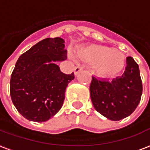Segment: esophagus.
Returning a JSON list of instances; mask_svg holds the SVG:
<instances>
[{
	"instance_id": "34e87169",
	"label": "esophagus",
	"mask_w": 150,
	"mask_h": 150,
	"mask_svg": "<svg viewBox=\"0 0 150 150\" xmlns=\"http://www.w3.org/2000/svg\"><path fill=\"white\" fill-rule=\"evenodd\" d=\"M83 69V67H81V66H76L75 67V70H74V73H75V75H77L78 73L80 71H82Z\"/></svg>"
}]
</instances>
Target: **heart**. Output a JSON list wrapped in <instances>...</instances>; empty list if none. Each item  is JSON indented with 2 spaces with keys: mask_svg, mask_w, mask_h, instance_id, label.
<instances>
[{
  "mask_svg": "<svg viewBox=\"0 0 150 150\" xmlns=\"http://www.w3.org/2000/svg\"><path fill=\"white\" fill-rule=\"evenodd\" d=\"M75 55L81 61L93 64L96 74L102 78L115 77L123 70L126 65V58L123 52L108 46L84 45L76 50Z\"/></svg>",
  "mask_w": 150,
  "mask_h": 150,
  "instance_id": "heart-1",
  "label": "heart"
}]
</instances>
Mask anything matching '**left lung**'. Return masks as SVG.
<instances>
[{"label":"left lung","instance_id":"8db88e82","mask_svg":"<svg viewBox=\"0 0 150 150\" xmlns=\"http://www.w3.org/2000/svg\"><path fill=\"white\" fill-rule=\"evenodd\" d=\"M123 75L112 81L92 76L90 98L98 112L108 120H120L135 110L141 100L142 83L138 64L127 57Z\"/></svg>","mask_w":150,"mask_h":150}]
</instances>
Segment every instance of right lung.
Here are the masks:
<instances>
[{
	"label": "right lung",
	"instance_id": "right-lung-1",
	"mask_svg": "<svg viewBox=\"0 0 150 150\" xmlns=\"http://www.w3.org/2000/svg\"><path fill=\"white\" fill-rule=\"evenodd\" d=\"M66 59L61 38L43 39L19 57L11 75L10 95L24 118L45 122L60 111L65 90L75 79L74 73L64 74L55 64Z\"/></svg>",
	"mask_w": 150,
	"mask_h": 150
}]
</instances>
